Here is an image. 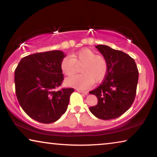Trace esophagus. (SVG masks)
Instances as JSON below:
<instances>
[{
    "instance_id": "1",
    "label": "esophagus",
    "mask_w": 157,
    "mask_h": 157,
    "mask_svg": "<svg viewBox=\"0 0 157 157\" xmlns=\"http://www.w3.org/2000/svg\"><path fill=\"white\" fill-rule=\"evenodd\" d=\"M77 91H78L79 93H81V94H84V95H87V94H88V92H87V91H81V90H79V89L77 90Z\"/></svg>"
}]
</instances>
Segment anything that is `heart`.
<instances>
[{"instance_id":"b5f03b06","label":"heart","mask_w":157,"mask_h":157,"mask_svg":"<svg viewBox=\"0 0 157 157\" xmlns=\"http://www.w3.org/2000/svg\"><path fill=\"white\" fill-rule=\"evenodd\" d=\"M82 74L66 79V86L78 89H86L94 84L102 80L107 72V63L104 57L96 55L90 49H82L73 53L70 58L64 57L60 63V69L64 75L70 76L80 66Z\"/></svg>"}]
</instances>
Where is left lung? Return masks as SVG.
Returning a JSON list of instances; mask_svg holds the SVG:
<instances>
[{
    "mask_svg": "<svg viewBox=\"0 0 157 157\" xmlns=\"http://www.w3.org/2000/svg\"><path fill=\"white\" fill-rule=\"evenodd\" d=\"M95 48L107 63L105 78L97 89L90 91L98 104L89 110L98 118L111 120L121 116L131 107L136 96L139 71L134 59L105 45Z\"/></svg>",
    "mask_w": 157,
    "mask_h": 157,
    "instance_id": "1",
    "label": "left lung"
}]
</instances>
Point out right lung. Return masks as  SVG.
Instances as JSON below:
<instances>
[{"instance_id": "obj_1", "label": "right lung", "mask_w": 157, "mask_h": 157, "mask_svg": "<svg viewBox=\"0 0 157 157\" xmlns=\"http://www.w3.org/2000/svg\"><path fill=\"white\" fill-rule=\"evenodd\" d=\"M66 56L60 50L34 53L22 58L14 72L16 94L23 111L34 120L51 123L66 112L74 89H62L60 63Z\"/></svg>"}]
</instances>
